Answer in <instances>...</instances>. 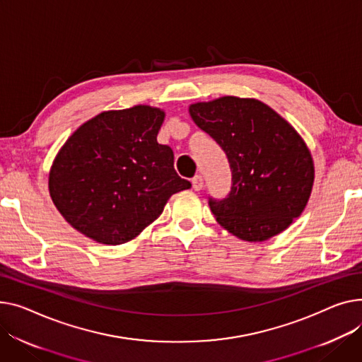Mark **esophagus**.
I'll return each mask as SVG.
<instances>
[{"label": "esophagus", "instance_id": "esophagus-1", "mask_svg": "<svg viewBox=\"0 0 362 362\" xmlns=\"http://www.w3.org/2000/svg\"><path fill=\"white\" fill-rule=\"evenodd\" d=\"M192 186H194L195 190H201L204 187V177L201 175H197L194 179H192Z\"/></svg>", "mask_w": 362, "mask_h": 362}]
</instances>
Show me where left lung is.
Masks as SVG:
<instances>
[{
	"label": "left lung",
	"mask_w": 362,
	"mask_h": 362,
	"mask_svg": "<svg viewBox=\"0 0 362 362\" xmlns=\"http://www.w3.org/2000/svg\"><path fill=\"white\" fill-rule=\"evenodd\" d=\"M194 122L227 154L233 185L209 198L218 224L245 242H264L301 215L315 183V163L301 135L256 99L224 95L189 106Z\"/></svg>",
	"instance_id": "1"
}]
</instances>
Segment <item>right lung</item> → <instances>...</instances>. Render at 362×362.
Listing matches in <instances>:
<instances>
[{
    "label": "right lung",
    "instance_id": "1",
    "mask_svg": "<svg viewBox=\"0 0 362 362\" xmlns=\"http://www.w3.org/2000/svg\"><path fill=\"white\" fill-rule=\"evenodd\" d=\"M164 110L138 105L88 119L65 141L49 172V195L65 221L102 245H124L189 189L175 156L157 142Z\"/></svg>",
    "mask_w": 362,
    "mask_h": 362
}]
</instances>
